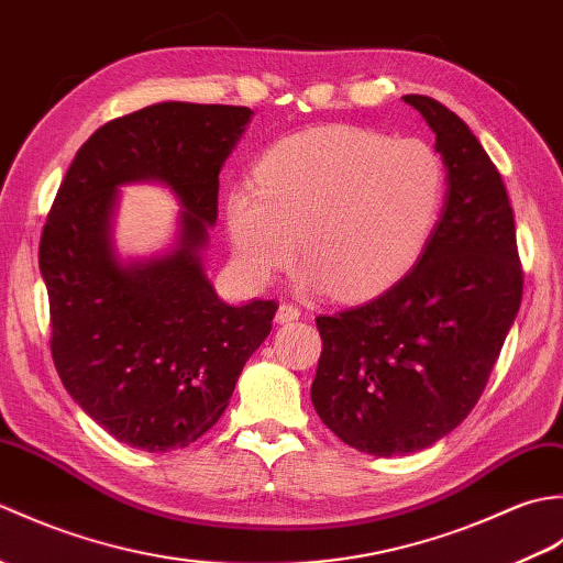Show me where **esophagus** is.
Segmentation results:
<instances>
[{
    "instance_id": "esophagus-1",
    "label": "esophagus",
    "mask_w": 563,
    "mask_h": 563,
    "mask_svg": "<svg viewBox=\"0 0 563 563\" xmlns=\"http://www.w3.org/2000/svg\"><path fill=\"white\" fill-rule=\"evenodd\" d=\"M300 314H302L300 307H297V305H285V302H283V305L278 307V314H275V319H278L280 324H288V321H295Z\"/></svg>"
}]
</instances>
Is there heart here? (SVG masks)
Instances as JSON below:
<instances>
[{
    "label": "heart",
    "mask_w": 563,
    "mask_h": 563,
    "mask_svg": "<svg viewBox=\"0 0 563 563\" xmlns=\"http://www.w3.org/2000/svg\"><path fill=\"white\" fill-rule=\"evenodd\" d=\"M254 184L227 196V230L251 278L268 280L288 266L300 236L307 283L367 297L421 258L445 202L448 174L421 137L329 125L275 142Z\"/></svg>",
    "instance_id": "heart-1"
}]
</instances>
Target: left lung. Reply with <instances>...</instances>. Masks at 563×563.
Listing matches in <instances>:
<instances>
[{"label":"left lung","mask_w":563,"mask_h":563,"mask_svg":"<svg viewBox=\"0 0 563 563\" xmlns=\"http://www.w3.org/2000/svg\"><path fill=\"white\" fill-rule=\"evenodd\" d=\"M404 101L426 118L445 162L442 218L397 285L317 317L314 409L345 445L377 457L433 445L472 413L522 300L516 220L496 164L440 101Z\"/></svg>","instance_id":"1"}]
</instances>
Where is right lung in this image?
Masks as SVG:
<instances>
[{"mask_svg": "<svg viewBox=\"0 0 563 563\" xmlns=\"http://www.w3.org/2000/svg\"><path fill=\"white\" fill-rule=\"evenodd\" d=\"M249 118L246 106L184 101L115 118L79 147L47 212L38 263L55 369L93 421L137 450L208 433L278 312L275 300H220L198 256ZM145 177L183 200V236L172 255L123 267L110 246L114 190Z\"/></svg>", "mask_w": 563, "mask_h": 563, "instance_id": "right-lung-1", "label": "right lung"}]
</instances>
